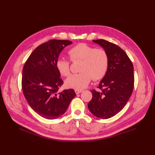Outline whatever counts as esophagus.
<instances>
[{
  "label": "esophagus",
  "instance_id": "esophagus-1",
  "mask_svg": "<svg viewBox=\"0 0 155 155\" xmlns=\"http://www.w3.org/2000/svg\"><path fill=\"white\" fill-rule=\"evenodd\" d=\"M74 91H75L76 94H80L81 93H82V92H83V90H77V89H76Z\"/></svg>",
  "mask_w": 155,
  "mask_h": 155
}]
</instances>
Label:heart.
Segmentation results:
<instances>
[{"label": "heart", "mask_w": 155, "mask_h": 155, "mask_svg": "<svg viewBox=\"0 0 155 155\" xmlns=\"http://www.w3.org/2000/svg\"><path fill=\"white\" fill-rule=\"evenodd\" d=\"M72 62L81 61L80 73L72 74L65 81L67 88L81 90L88 86L92 78L98 81L107 73L108 67V56L103 48H96L86 43H79L68 51ZM56 68L62 77H68L71 74V64L64 58L56 61Z\"/></svg>", "instance_id": "obj_1"}]
</instances>
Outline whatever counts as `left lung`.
Listing matches in <instances>:
<instances>
[{"instance_id":"obj_1","label":"left lung","mask_w":155,"mask_h":155,"mask_svg":"<svg viewBox=\"0 0 155 155\" xmlns=\"http://www.w3.org/2000/svg\"><path fill=\"white\" fill-rule=\"evenodd\" d=\"M93 41L107 52L108 67L97 87L101 91H91L93 98L88 108L95 117L107 119L119 113L132 94L134 68L132 61L118 46L103 39Z\"/></svg>"}]
</instances>
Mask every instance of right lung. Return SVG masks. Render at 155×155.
<instances>
[{"mask_svg":"<svg viewBox=\"0 0 155 155\" xmlns=\"http://www.w3.org/2000/svg\"><path fill=\"white\" fill-rule=\"evenodd\" d=\"M71 44L68 40L52 39L39 45L22 69V88L26 100L34 111L47 119L63 114L76 96L71 88L58 93L63 81L55 66L61 52Z\"/></svg>","mask_w":155,"mask_h":155,"instance_id":"right-lung-1","label":"right lung"}]
</instances>
